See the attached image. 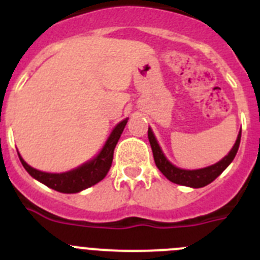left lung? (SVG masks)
<instances>
[{
    "instance_id": "obj_1",
    "label": "left lung",
    "mask_w": 260,
    "mask_h": 260,
    "mask_svg": "<svg viewBox=\"0 0 260 260\" xmlns=\"http://www.w3.org/2000/svg\"><path fill=\"white\" fill-rule=\"evenodd\" d=\"M148 141H150L151 148H152L156 167L158 168V171L167 177L168 180L177 183V185L189 186V187L198 189V187H203V186L208 185L213 180H216L226 169V167L233 161V158L236 157V153L238 151V147H240L241 132L238 134L237 141L234 143L233 148L229 151V153L224 158H221L219 162H216V164L211 165V167L195 169V171H186V169H181V168H177L176 165L172 164L165 157L164 153H162L161 148L158 146L155 135H153L152 130L150 127H148Z\"/></svg>"
}]
</instances>
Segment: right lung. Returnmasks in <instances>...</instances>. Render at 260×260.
<instances>
[{
  "label": "right lung",
  "mask_w": 260,
  "mask_h": 260,
  "mask_svg": "<svg viewBox=\"0 0 260 260\" xmlns=\"http://www.w3.org/2000/svg\"><path fill=\"white\" fill-rule=\"evenodd\" d=\"M126 123H127V118L121 121L113 128V132L109 135L104 147H103L102 151L99 152L96 157L84 162L83 165L78 167L77 169L65 172V173H47V172L38 171L35 168L29 167L23 160L19 153L18 155H19L20 162L24 167V169L35 180L40 181L41 183H44L45 186L56 190V191L65 192V194H74V192H79L82 190L87 189V187L96 185L107 176L110 167H112V161H113L114 148H116L117 142H118L119 137L122 134Z\"/></svg>",
  "instance_id": "1"
}]
</instances>
